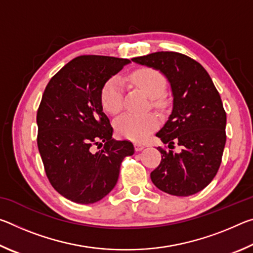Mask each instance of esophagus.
I'll list each match as a JSON object with an SVG mask.
<instances>
[{
    "label": "esophagus",
    "instance_id": "esophagus-1",
    "mask_svg": "<svg viewBox=\"0 0 253 253\" xmlns=\"http://www.w3.org/2000/svg\"><path fill=\"white\" fill-rule=\"evenodd\" d=\"M144 148H145L144 145H142V144H135V151H136V152L143 151Z\"/></svg>",
    "mask_w": 253,
    "mask_h": 253
}]
</instances>
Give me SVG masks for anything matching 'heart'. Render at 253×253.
Wrapping results in <instances>:
<instances>
[{
  "mask_svg": "<svg viewBox=\"0 0 253 253\" xmlns=\"http://www.w3.org/2000/svg\"><path fill=\"white\" fill-rule=\"evenodd\" d=\"M130 80L151 98L161 97L165 91L166 80L160 71L142 68L132 72ZM101 105L111 115H117L124 105V83L121 77L114 76L106 81L101 90ZM158 126L154 114H126L116 123L117 131L128 139L144 140Z\"/></svg>",
  "mask_w": 253,
  "mask_h": 253,
  "instance_id": "heart-1",
  "label": "heart"
}]
</instances>
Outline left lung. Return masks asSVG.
<instances>
[{
	"mask_svg": "<svg viewBox=\"0 0 253 253\" xmlns=\"http://www.w3.org/2000/svg\"><path fill=\"white\" fill-rule=\"evenodd\" d=\"M131 60L169 80L173 109L156 136L169 148L182 146L181 153L158 147L162 161L152 182L170 195L198 193L216 175L225 146L226 114L219 92L207 70L185 54L161 51Z\"/></svg>",
	"mask_w": 253,
	"mask_h": 253,
	"instance_id": "1",
	"label": "left lung"
}]
</instances>
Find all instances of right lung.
<instances>
[{
  "label": "right lung",
  "instance_id": "obj_1",
  "mask_svg": "<svg viewBox=\"0 0 253 253\" xmlns=\"http://www.w3.org/2000/svg\"><path fill=\"white\" fill-rule=\"evenodd\" d=\"M129 62L80 55L44 89L37 114L38 148L51 185L72 202L91 204L105 198L116 185L123 160L134 154L130 142L113 138L101 105L106 81ZM95 144L103 148L95 152Z\"/></svg>",
  "mask_w": 253,
  "mask_h": 253
}]
</instances>
